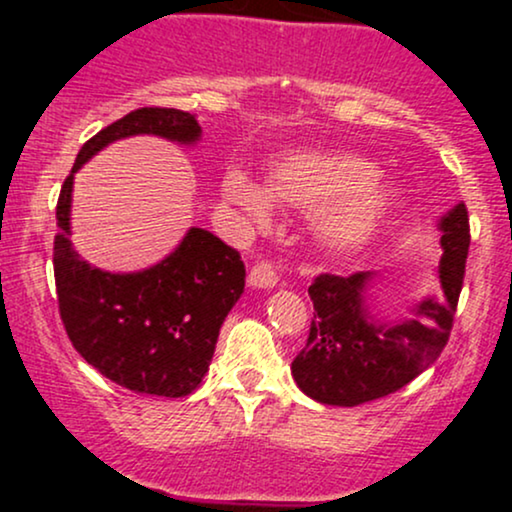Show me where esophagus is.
<instances>
[{"label": "esophagus", "instance_id": "esophagus-1", "mask_svg": "<svg viewBox=\"0 0 512 512\" xmlns=\"http://www.w3.org/2000/svg\"><path fill=\"white\" fill-rule=\"evenodd\" d=\"M279 284V276H276L274 267L267 262H257L248 274V286L250 289H274Z\"/></svg>", "mask_w": 512, "mask_h": 512}]
</instances>
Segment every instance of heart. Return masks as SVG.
<instances>
[{
    "label": "heart",
    "mask_w": 512,
    "mask_h": 512,
    "mask_svg": "<svg viewBox=\"0 0 512 512\" xmlns=\"http://www.w3.org/2000/svg\"><path fill=\"white\" fill-rule=\"evenodd\" d=\"M221 199L240 231L267 228L276 204L289 209L317 207V248L334 257H351L385 231L397 211L399 192L361 156L296 151L269 166L267 187L240 168H228L221 178Z\"/></svg>",
    "instance_id": "b5f03b06"
}]
</instances>
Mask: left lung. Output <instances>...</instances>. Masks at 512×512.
<instances>
[{"mask_svg": "<svg viewBox=\"0 0 512 512\" xmlns=\"http://www.w3.org/2000/svg\"><path fill=\"white\" fill-rule=\"evenodd\" d=\"M438 231L440 293L416 303L411 317L387 320L373 313L375 289L387 279L380 272L320 274L313 281L308 293L315 315L308 344L291 363L293 380L310 399L358 407L397 392L440 356L452 330L469 250L462 202L440 216Z\"/></svg>", "mask_w": 512, "mask_h": 512, "instance_id": "8db88e82", "label": "left lung"}]
</instances>
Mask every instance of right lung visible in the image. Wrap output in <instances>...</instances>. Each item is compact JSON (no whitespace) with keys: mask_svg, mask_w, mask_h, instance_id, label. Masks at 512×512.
Masks as SVG:
<instances>
[{"mask_svg":"<svg viewBox=\"0 0 512 512\" xmlns=\"http://www.w3.org/2000/svg\"><path fill=\"white\" fill-rule=\"evenodd\" d=\"M139 134L195 146L202 127L182 110L142 108L81 146L57 202V301L64 330L88 366L132 392L185 397L202 383L223 320L243 296L238 252L192 226L161 262L139 272H108L81 260L72 245L76 170L105 146Z\"/></svg>","mask_w":512,"mask_h":512,"instance_id":"obj_1","label":"right lung"}]
</instances>
